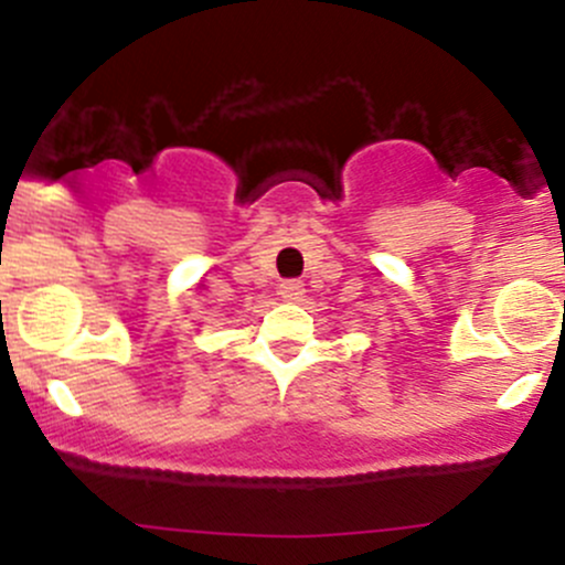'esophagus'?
Here are the masks:
<instances>
[{"instance_id":"34e87169","label":"esophagus","mask_w":565,"mask_h":565,"mask_svg":"<svg viewBox=\"0 0 565 565\" xmlns=\"http://www.w3.org/2000/svg\"><path fill=\"white\" fill-rule=\"evenodd\" d=\"M278 291H281L284 300H300L305 289H302V281H295V278H289V281L281 284V289H278Z\"/></svg>"}]
</instances>
